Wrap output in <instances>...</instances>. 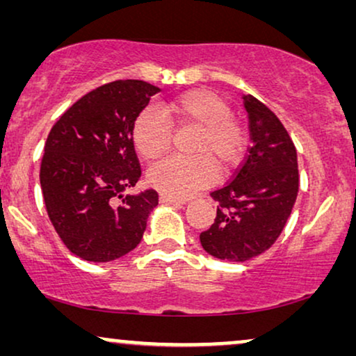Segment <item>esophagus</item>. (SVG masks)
<instances>
[{
	"label": "esophagus",
	"instance_id": "esophagus-1",
	"mask_svg": "<svg viewBox=\"0 0 356 356\" xmlns=\"http://www.w3.org/2000/svg\"><path fill=\"white\" fill-rule=\"evenodd\" d=\"M160 202H165V204H178V206H181V204H186V199H179V197H175V196H168V194H160Z\"/></svg>",
	"mask_w": 356,
	"mask_h": 356
}]
</instances>
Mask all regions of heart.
Wrapping results in <instances>:
<instances>
[{
    "instance_id": "1",
    "label": "heart",
    "mask_w": 356,
    "mask_h": 356,
    "mask_svg": "<svg viewBox=\"0 0 356 356\" xmlns=\"http://www.w3.org/2000/svg\"><path fill=\"white\" fill-rule=\"evenodd\" d=\"M167 118L179 126H196L189 157L170 155L154 163L147 172L152 188L175 197H186L206 188L222 172L235 167L246 145L245 129L232 116L228 102L211 89H191L163 104ZM133 144L144 159H155L172 145V126L162 115L145 108L133 123Z\"/></svg>"
}]
</instances>
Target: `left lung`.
I'll use <instances>...</instances> for the list:
<instances>
[{
	"mask_svg": "<svg viewBox=\"0 0 356 356\" xmlns=\"http://www.w3.org/2000/svg\"><path fill=\"white\" fill-rule=\"evenodd\" d=\"M252 144L227 184L213 189L217 217L201 245L218 259L243 262L274 245L298 194L296 149L274 111L252 95L243 97Z\"/></svg>",
	"mask_w": 356,
	"mask_h": 356,
	"instance_id": "1",
	"label": "left lung"
}]
</instances>
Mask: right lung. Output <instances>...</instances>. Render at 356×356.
<instances>
[{"label":"right lung","mask_w":356,"mask_h":356,"mask_svg":"<svg viewBox=\"0 0 356 356\" xmlns=\"http://www.w3.org/2000/svg\"><path fill=\"white\" fill-rule=\"evenodd\" d=\"M159 87L108 82L81 97L48 134L40 186L48 217L72 254L108 262L134 250L159 204L154 189L124 196L140 177L133 123Z\"/></svg>","instance_id":"add662e5"}]
</instances>
